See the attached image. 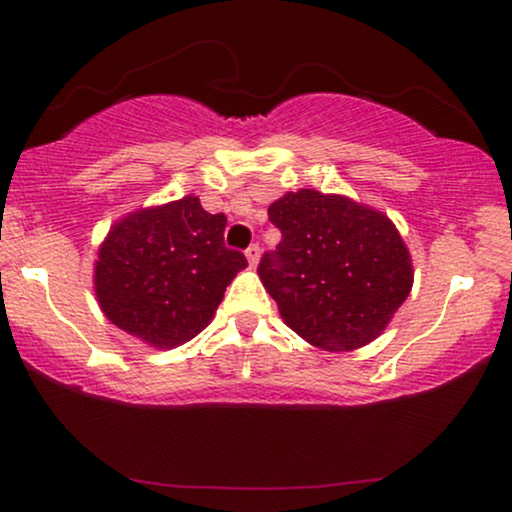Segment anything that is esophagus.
<instances>
[{
	"mask_svg": "<svg viewBox=\"0 0 512 512\" xmlns=\"http://www.w3.org/2000/svg\"><path fill=\"white\" fill-rule=\"evenodd\" d=\"M244 254H247V261H249V265H256V263H258V258H261V247H258L256 242H254V244H249V249L244 251Z\"/></svg>",
	"mask_w": 512,
	"mask_h": 512,
	"instance_id": "esophagus-1",
	"label": "esophagus"
}]
</instances>
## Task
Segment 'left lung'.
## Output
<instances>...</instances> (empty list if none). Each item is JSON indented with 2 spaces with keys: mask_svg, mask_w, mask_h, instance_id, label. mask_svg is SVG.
I'll use <instances>...</instances> for the list:
<instances>
[{
  "mask_svg": "<svg viewBox=\"0 0 512 512\" xmlns=\"http://www.w3.org/2000/svg\"><path fill=\"white\" fill-rule=\"evenodd\" d=\"M282 230L258 277L284 324L326 352L373 342L412 289V261L394 223L345 195L312 188L268 207Z\"/></svg>",
  "mask_w": 512,
  "mask_h": 512,
  "instance_id": "obj_1",
  "label": "left lung"
}]
</instances>
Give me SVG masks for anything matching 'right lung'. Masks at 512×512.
Listing matches in <instances>:
<instances>
[{
  "label": "right lung",
  "instance_id": "1",
  "mask_svg": "<svg viewBox=\"0 0 512 512\" xmlns=\"http://www.w3.org/2000/svg\"><path fill=\"white\" fill-rule=\"evenodd\" d=\"M226 223L195 195L116 221L95 261L97 303L111 324L158 349L195 338L247 268L242 251L223 244Z\"/></svg>",
  "mask_w": 512,
  "mask_h": 512
}]
</instances>
